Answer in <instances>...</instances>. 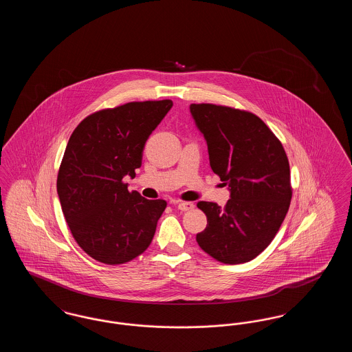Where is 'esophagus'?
Masks as SVG:
<instances>
[{
	"label": "esophagus",
	"instance_id": "34e87169",
	"mask_svg": "<svg viewBox=\"0 0 352 352\" xmlns=\"http://www.w3.org/2000/svg\"><path fill=\"white\" fill-rule=\"evenodd\" d=\"M177 208L179 211H190V210L194 208V203H191V201H179L177 204Z\"/></svg>",
	"mask_w": 352,
	"mask_h": 352
}]
</instances>
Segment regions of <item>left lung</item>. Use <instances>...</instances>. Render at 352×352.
<instances>
[{
  "instance_id": "left-lung-1",
  "label": "left lung",
  "mask_w": 352,
  "mask_h": 352,
  "mask_svg": "<svg viewBox=\"0 0 352 352\" xmlns=\"http://www.w3.org/2000/svg\"><path fill=\"white\" fill-rule=\"evenodd\" d=\"M190 113L206 140L210 166L230 191L224 208L198 201L207 227L197 234V241L220 263L251 261L270 244L289 210L286 153L253 113L214 104H191Z\"/></svg>"
}]
</instances>
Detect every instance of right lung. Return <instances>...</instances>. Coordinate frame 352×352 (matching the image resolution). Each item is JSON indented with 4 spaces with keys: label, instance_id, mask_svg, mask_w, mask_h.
Returning a JSON list of instances; mask_svg holds the SVG:
<instances>
[{
    "label": "right lung",
    "instance_id": "obj_1",
    "mask_svg": "<svg viewBox=\"0 0 352 352\" xmlns=\"http://www.w3.org/2000/svg\"><path fill=\"white\" fill-rule=\"evenodd\" d=\"M171 107V100L142 101L104 109L84 118L68 140L58 197L74 239L100 263H128L151 245L166 201L129 192L122 179L135 177L146 140Z\"/></svg>",
    "mask_w": 352,
    "mask_h": 352
}]
</instances>
